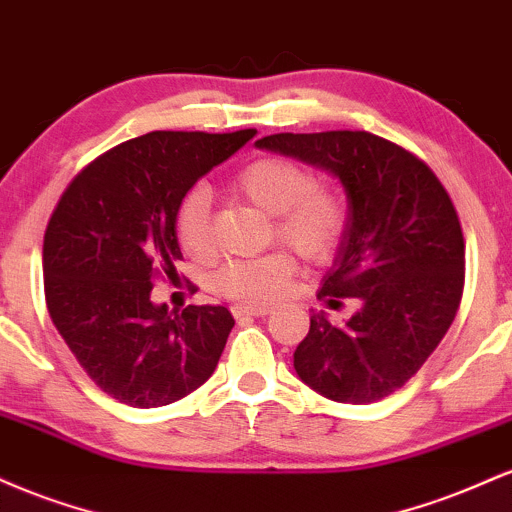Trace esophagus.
<instances>
[{
    "instance_id": "1",
    "label": "esophagus",
    "mask_w": 512,
    "mask_h": 512,
    "mask_svg": "<svg viewBox=\"0 0 512 512\" xmlns=\"http://www.w3.org/2000/svg\"><path fill=\"white\" fill-rule=\"evenodd\" d=\"M272 313V308L264 303H250V305H233V315H255V317H264Z\"/></svg>"
}]
</instances>
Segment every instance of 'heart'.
Returning a JSON list of instances; mask_svg holds the SVG:
<instances>
[{
	"label": "heart",
	"instance_id": "1",
	"mask_svg": "<svg viewBox=\"0 0 512 512\" xmlns=\"http://www.w3.org/2000/svg\"><path fill=\"white\" fill-rule=\"evenodd\" d=\"M233 190L272 219L274 238L308 262L327 260L346 228V207L337 192L317 187L313 170L289 158H260L233 180ZM209 192L195 187L180 202L175 231L182 250L195 260L211 255ZM293 262L284 252L255 260L226 262L214 274V286L236 301H264L286 289Z\"/></svg>",
	"mask_w": 512,
	"mask_h": 512
}]
</instances>
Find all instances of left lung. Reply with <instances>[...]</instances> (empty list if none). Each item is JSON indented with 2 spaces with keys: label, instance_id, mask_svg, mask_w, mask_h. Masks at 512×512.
Masks as SVG:
<instances>
[{
  "label": "left lung",
  "instance_id": "1",
  "mask_svg": "<svg viewBox=\"0 0 512 512\" xmlns=\"http://www.w3.org/2000/svg\"><path fill=\"white\" fill-rule=\"evenodd\" d=\"M257 149L298 158L342 182L346 228L317 298H358L344 325L310 317L293 368L332 402L368 404L399 390L436 351L460 308V219L433 170L370 132L269 134Z\"/></svg>",
  "mask_w": 512,
  "mask_h": 512
}]
</instances>
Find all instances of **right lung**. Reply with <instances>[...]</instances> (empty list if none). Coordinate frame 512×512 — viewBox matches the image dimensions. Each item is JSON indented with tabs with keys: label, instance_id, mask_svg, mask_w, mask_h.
Listing matches in <instances>:
<instances>
[{
	"label": "right lung",
	"instance_id": "right-lung-1",
	"mask_svg": "<svg viewBox=\"0 0 512 512\" xmlns=\"http://www.w3.org/2000/svg\"><path fill=\"white\" fill-rule=\"evenodd\" d=\"M255 134L129 139L81 170L52 211L43 243L50 317L88 378L129 407L178 402L216 370L236 325L231 310L187 305L170 313L151 301V289L182 257V199Z\"/></svg>",
	"mask_w": 512,
	"mask_h": 512
}]
</instances>
